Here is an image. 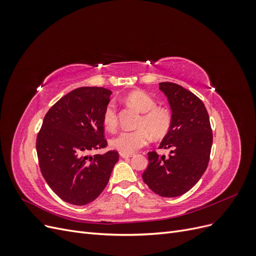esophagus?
Masks as SVG:
<instances>
[{"mask_svg": "<svg viewBox=\"0 0 256 256\" xmlns=\"http://www.w3.org/2000/svg\"><path fill=\"white\" fill-rule=\"evenodd\" d=\"M120 156L122 158H130L134 156V154H126V152H120Z\"/></svg>", "mask_w": 256, "mask_h": 256, "instance_id": "34e87169", "label": "esophagus"}]
</instances>
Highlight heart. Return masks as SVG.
Returning <instances> with one entry per match:
<instances>
[{
    "instance_id": "1",
    "label": "heart",
    "mask_w": 256,
    "mask_h": 256,
    "mask_svg": "<svg viewBox=\"0 0 256 256\" xmlns=\"http://www.w3.org/2000/svg\"><path fill=\"white\" fill-rule=\"evenodd\" d=\"M126 102L143 113L136 124L138 130L122 131L111 140L113 148L120 152L132 154L154 138H164L172 127V114L166 108L157 106L152 96L143 90H134L126 96ZM102 122L106 130L114 131L118 125V108L114 102H109L102 113Z\"/></svg>"
}]
</instances>
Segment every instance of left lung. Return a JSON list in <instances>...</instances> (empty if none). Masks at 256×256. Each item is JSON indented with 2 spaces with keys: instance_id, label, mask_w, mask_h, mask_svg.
Masks as SVG:
<instances>
[{
  "instance_id": "left-lung-1",
  "label": "left lung",
  "mask_w": 256,
  "mask_h": 256,
  "mask_svg": "<svg viewBox=\"0 0 256 256\" xmlns=\"http://www.w3.org/2000/svg\"><path fill=\"white\" fill-rule=\"evenodd\" d=\"M172 110V127L159 148H172L168 157L150 152L142 177L160 196L175 198L189 191L206 171L212 131L206 108L198 96L172 82L159 83Z\"/></svg>"
}]
</instances>
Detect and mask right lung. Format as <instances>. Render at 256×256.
I'll list each match as a JSON object with an SVG mask.
<instances>
[{
  "instance_id": "1",
  "label": "right lung",
  "mask_w": 256,
  "mask_h": 256,
  "mask_svg": "<svg viewBox=\"0 0 256 256\" xmlns=\"http://www.w3.org/2000/svg\"><path fill=\"white\" fill-rule=\"evenodd\" d=\"M112 92L79 88L54 104L37 134L36 150L44 178L56 194L74 205L97 198L109 182L118 152L88 156L106 146L102 113Z\"/></svg>"
}]
</instances>
